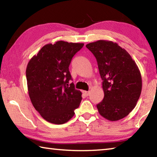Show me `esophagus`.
I'll use <instances>...</instances> for the list:
<instances>
[{"label":"esophagus","instance_id":"obj_1","mask_svg":"<svg viewBox=\"0 0 157 157\" xmlns=\"http://www.w3.org/2000/svg\"><path fill=\"white\" fill-rule=\"evenodd\" d=\"M82 93H83V94H84V95H86V96H88V95H89V94H90L89 91H84Z\"/></svg>","mask_w":157,"mask_h":157}]
</instances>
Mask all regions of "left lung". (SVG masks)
Instances as JSON below:
<instances>
[{
	"mask_svg": "<svg viewBox=\"0 0 157 157\" xmlns=\"http://www.w3.org/2000/svg\"><path fill=\"white\" fill-rule=\"evenodd\" d=\"M96 58L105 96L98 112L110 121L124 118L136 107L142 90L139 67L118 44L99 40L86 45Z\"/></svg>",
	"mask_w": 157,
	"mask_h": 157,
	"instance_id": "left-lung-1",
	"label": "left lung"
}]
</instances>
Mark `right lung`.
<instances>
[{
  "label": "right lung",
  "mask_w": 157,
  "mask_h": 157,
  "mask_svg": "<svg viewBox=\"0 0 157 157\" xmlns=\"http://www.w3.org/2000/svg\"><path fill=\"white\" fill-rule=\"evenodd\" d=\"M84 44L58 41L41 48L29 61L26 78L32 104L46 121L61 124L75 114L82 93L75 89L69 65Z\"/></svg>",
  "instance_id": "right-lung-1"
}]
</instances>
